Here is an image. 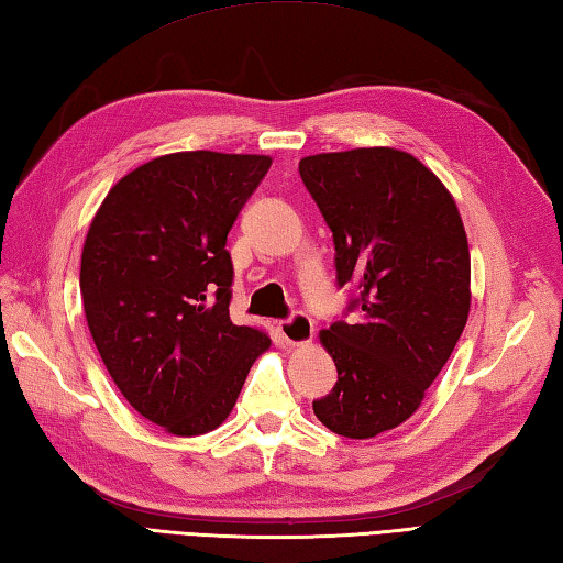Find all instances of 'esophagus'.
<instances>
[{
	"label": "esophagus",
	"instance_id": "obj_1",
	"mask_svg": "<svg viewBox=\"0 0 563 563\" xmlns=\"http://www.w3.org/2000/svg\"><path fill=\"white\" fill-rule=\"evenodd\" d=\"M278 334L288 346H307L314 336V322L307 314L297 312L290 319L278 322Z\"/></svg>",
	"mask_w": 563,
	"mask_h": 563
}]
</instances>
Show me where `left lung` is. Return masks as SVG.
<instances>
[{"label": "left lung", "instance_id": "1", "mask_svg": "<svg viewBox=\"0 0 563 563\" xmlns=\"http://www.w3.org/2000/svg\"><path fill=\"white\" fill-rule=\"evenodd\" d=\"M300 178L332 229L336 283L358 285V322L319 332L339 380L312 402L334 434L371 439L412 417L471 310V253L459 207L398 148L317 153Z\"/></svg>", "mask_w": 563, "mask_h": 563}]
</instances>
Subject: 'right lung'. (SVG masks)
Segmentation results:
<instances>
[{
  "instance_id": "obj_1",
  "label": "right lung",
  "mask_w": 563,
  "mask_h": 563,
  "mask_svg": "<svg viewBox=\"0 0 563 563\" xmlns=\"http://www.w3.org/2000/svg\"><path fill=\"white\" fill-rule=\"evenodd\" d=\"M268 156L180 151L124 175L87 231L80 292L109 376L148 422L207 434L271 339L231 322L227 236Z\"/></svg>"
}]
</instances>
